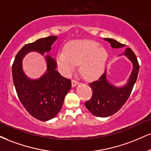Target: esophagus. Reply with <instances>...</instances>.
<instances>
[{
    "label": "esophagus",
    "mask_w": 151,
    "mask_h": 151,
    "mask_svg": "<svg viewBox=\"0 0 151 151\" xmlns=\"http://www.w3.org/2000/svg\"><path fill=\"white\" fill-rule=\"evenodd\" d=\"M78 82L75 79H73L71 81V84H72V87H75L76 85H78Z\"/></svg>",
    "instance_id": "esophagus-1"
}]
</instances>
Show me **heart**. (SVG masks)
Wrapping results in <instances>:
<instances>
[{
  "label": "heart",
  "mask_w": 151,
  "mask_h": 151,
  "mask_svg": "<svg viewBox=\"0 0 151 151\" xmlns=\"http://www.w3.org/2000/svg\"><path fill=\"white\" fill-rule=\"evenodd\" d=\"M106 50L92 40H77L68 43L65 51H59L57 62L64 75H69L76 65L81 64L80 72L87 80H94L103 72L108 59Z\"/></svg>",
  "instance_id": "1"
}]
</instances>
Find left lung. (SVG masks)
<instances>
[{"label":"left lung","mask_w":151,"mask_h":151,"mask_svg":"<svg viewBox=\"0 0 151 151\" xmlns=\"http://www.w3.org/2000/svg\"><path fill=\"white\" fill-rule=\"evenodd\" d=\"M111 43L113 48L123 47L120 43L112 38H104ZM122 55H124L132 61L133 70L127 83L118 87L111 85L106 76V70L97 81L90 83L89 85L92 90V96L85 103V106L93 115L98 117H108L118 112L125 104L131 94L137 81L139 70V64L135 54L131 48L127 47Z\"/></svg>","instance_id":"8db88e82"}]
</instances>
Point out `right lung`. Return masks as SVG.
<instances>
[{
    "label": "right lung",
    "mask_w": 151,
    "mask_h": 151,
    "mask_svg": "<svg viewBox=\"0 0 151 151\" xmlns=\"http://www.w3.org/2000/svg\"><path fill=\"white\" fill-rule=\"evenodd\" d=\"M57 36L40 38L23 46L17 54L12 66V79L22 105L33 118L47 121L55 118L62 107L65 96L71 87L70 80L56 70V61L47 55V71L41 78L31 80L22 70V59L28 52L36 51L44 55L49 52Z\"/></svg>",
    "instance_id": "obj_1"
}]
</instances>
